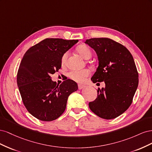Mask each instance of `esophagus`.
<instances>
[{
    "instance_id": "34e87169",
    "label": "esophagus",
    "mask_w": 152,
    "mask_h": 152,
    "mask_svg": "<svg viewBox=\"0 0 152 152\" xmlns=\"http://www.w3.org/2000/svg\"><path fill=\"white\" fill-rule=\"evenodd\" d=\"M84 87H85V86H84V85H82V84H78V89H83Z\"/></svg>"
}]
</instances>
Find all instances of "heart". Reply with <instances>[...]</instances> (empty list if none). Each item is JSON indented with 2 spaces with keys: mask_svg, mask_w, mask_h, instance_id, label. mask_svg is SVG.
<instances>
[{
  "mask_svg": "<svg viewBox=\"0 0 152 152\" xmlns=\"http://www.w3.org/2000/svg\"><path fill=\"white\" fill-rule=\"evenodd\" d=\"M77 51L84 59H89L92 56V51L91 49L86 45H80L77 48ZM68 56V52H66L63 54L61 57L62 65H65ZM90 70L88 69H84L81 70H72L68 73V77L76 82H83L86 78L90 75Z\"/></svg>",
  "mask_w": 152,
  "mask_h": 152,
  "instance_id": "1",
  "label": "heart"
}]
</instances>
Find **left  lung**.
<instances>
[{
    "label": "left lung",
    "mask_w": 152,
    "mask_h": 152,
    "mask_svg": "<svg viewBox=\"0 0 152 152\" xmlns=\"http://www.w3.org/2000/svg\"><path fill=\"white\" fill-rule=\"evenodd\" d=\"M85 43L94 49L99 61L91 80L105 83L98 88L97 98L89 102V108L102 118H116L130 107L138 86L134 59L125 46L111 39L93 38Z\"/></svg>",
    "instance_id": "1"
}]
</instances>
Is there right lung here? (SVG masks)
<instances>
[{"instance_id":"obj_1","label":"right lung","mask_w":152,"mask_h":152,"mask_svg":"<svg viewBox=\"0 0 152 152\" xmlns=\"http://www.w3.org/2000/svg\"><path fill=\"white\" fill-rule=\"evenodd\" d=\"M77 42L45 39L28 49L21 59L17 73L18 89L26 110L40 121L50 122L60 117L68 96L78 89L71 79L57 85L50 76L61 68L63 54Z\"/></svg>"}]
</instances>
